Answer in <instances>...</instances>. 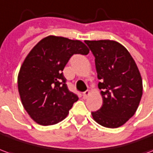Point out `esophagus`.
I'll list each match as a JSON object with an SVG mask.
<instances>
[{
  "instance_id": "esophagus-1",
  "label": "esophagus",
  "mask_w": 153,
  "mask_h": 153,
  "mask_svg": "<svg viewBox=\"0 0 153 153\" xmlns=\"http://www.w3.org/2000/svg\"><path fill=\"white\" fill-rule=\"evenodd\" d=\"M88 95H89V91H88V90H87V91H85L84 93H83V99H87V97H88Z\"/></svg>"
}]
</instances>
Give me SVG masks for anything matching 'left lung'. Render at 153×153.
Masks as SVG:
<instances>
[{"label": "left lung", "instance_id": "left-lung-1", "mask_svg": "<svg viewBox=\"0 0 153 153\" xmlns=\"http://www.w3.org/2000/svg\"><path fill=\"white\" fill-rule=\"evenodd\" d=\"M95 57L98 88L103 103L93 111L94 120L106 128H118L134 115L143 95L138 66L127 49L115 41H85Z\"/></svg>", "mask_w": 153, "mask_h": 153}]
</instances>
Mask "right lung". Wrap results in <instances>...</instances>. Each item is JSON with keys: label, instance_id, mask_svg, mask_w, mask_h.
Instances as JSON below:
<instances>
[{"label": "right lung", "instance_id": "obj_1", "mask_svg": "<svg viewBox=\"0 0 153 153\" xmlns=\"http://www.w3.org/2000/svg\"><path fill=\"white\" fill-rule=\"evenodd\" d=\"M88 52L82 42L56 36L44 38L30 51L20 67L18 89L34 121L47 126L66 117L79 97L68 89L62 71L73 55Z\"/></svg>", "mask_w": 153, "mask_h": 153}]
</instances>
